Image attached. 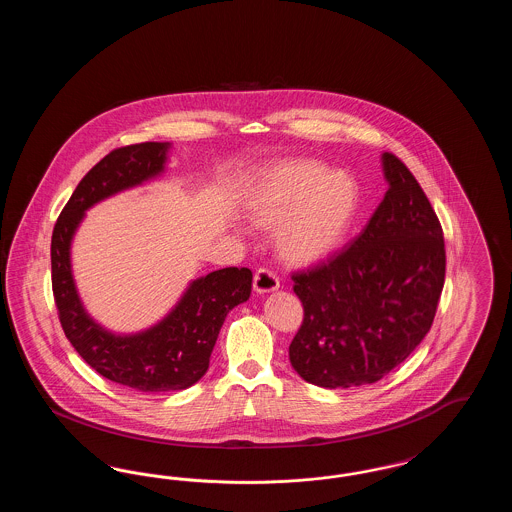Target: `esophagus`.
<instances>
[{
    "label": "esophagus",
    "mask_w": 512,
    "mask_h": 512,
    "mask_svg": "<svg viewBox=\"0 0 512 512\" xmlns=\"http://www.w3.org/2000/svg\"><path fill=\"white\" fill-rule=\"evenodd\" d=\"M253 288L257 293L276 292L280 288V280L276 276L274 270L270 268H259L255 272V280H253Z\"/></svg>",
    "instance_id": "esophagus-1"
}]
</instances>
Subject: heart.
<instances>
[{
  "label": "heart",
  "instance_id": "1",
  "mask_svg": "<svg viewBox=\"0 0 512 512\" xmlns=\"http://www.w3.org/2000/svg\"><path fill=\"white\" fill-rule=\"evenodd\" d=\"M361 192L351 174L315 161H288L263 172L247 190L253 222L278 226L276 245L293 265H315L334 255L359 213Z\"/></svg>",
  "mask_w": 512,
  "mask_h": 512
}]
</instances>
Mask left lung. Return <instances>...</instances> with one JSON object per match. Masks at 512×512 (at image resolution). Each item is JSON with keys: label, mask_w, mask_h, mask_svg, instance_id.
Returning <instances> with one entry per match:
<instances>
[{"label": "left lung", "mask_w": 512, "mask_h": 512, "mask_svg": "<svg viewBox=\"0 0 512 512\" xmlns=\"http://www.w3.org/2000/svg\"><path fill=\"white\" fill-rule=\"evenodd\" d=\"M388 192L365 230L328 263L292 276L305 317L293 370L318 388L374 384L401 365L436 317L445 280L438 217L411 171L382 153Z\"/></svg>", "instance_id": "8db88e82"}]
</instances>
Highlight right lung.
Wrapping results in <instances>:
<instances>
[{"mask_svg":"<svg viewBox=\"0 0 512 512\" xmlns=\"http://www.w3.org/2000/svg\"><path fill=\"white\" fill-rule=\"evenodd\" d=\"M169 149V142H146L105 155L80 180L51 236V284L67 340L103 378L146 393L186 390L203 378L224 318L249 299L253 282L249 268H220L199 276L165 317L132 334H115L86 311L71 263L80 222L99 201L161 176Z\"/></svg>","mask_w":512,"mask_h":512,"instance_id":"add662e5","label":"right lung"}]
</instances>
